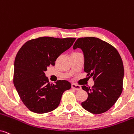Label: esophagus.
<instances>
[{
    "label": "esophagus",
    "mask_w": 134,
    "mask_h": 134,
    "mask_svg": "<svg viewBox=\"0 0 134 134\" xmlns=\"http://www.w3.org/2000/svg\"><path fill=\"white\" fill-rule=\"evenodd\" d=\"M71 87H72V88L76 90H80L81 89L80 85H79L77 84L74 83H72L71 84Z\"/></svg>",
    "instance_id": "34e87169"
}]
</instances>
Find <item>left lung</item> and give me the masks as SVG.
Here are the masks:
<instances>
[{
	"mask_svg": "<svg viewBox=\"0 0 134 134\" xmlns=\"http://www.w3.org/2000/svg\"><path fill=\"white\" fill-rule=\"evenodd\" d=\"M81 49L85 62L84 71L92 77L94 84L91 88L82 86L88 98L81 105L93 114H100L115 104L122 91L124 66L116 48L95 37L79 38L73 49Z\"/></svg>",
	"mask_w": 134,
	"mask_h": 134,
	"instance_id": "1",
	"label": "left lung"
}]
</instances>
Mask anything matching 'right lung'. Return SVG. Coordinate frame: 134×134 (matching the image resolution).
<instances>
[{
	"instance_id": "right-lung-1",
	"label": "right lung",
	"mask_w": 134,
	"mask_h": 134,
	"mask_svg": "<svg viewBox=\"0 0 134 134\" xmlns=\"http://www.w3.org/2000/svg\"><path fill=\"white\" fill-rule=\"evenodd\" d=\"M76 38L43 36L27 41L16 55L13 83L24 104L29 110L46 113L58 107L63 92L71 87L65 80L50 83L44 72L54 66L61 54L73 44Z\"/></svg>"
}]
</instances>
